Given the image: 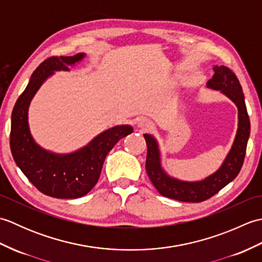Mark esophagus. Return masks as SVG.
<instances>
[{"label": "esophagus", "instance_id": "obj_1", "mask_svg": "<svg viewBox=\"0 0 262 262\" xmlns=\"http://www.w3.org/2000/svg\"><path fill=\"white\" fill-rule=\"evenodd\" d=\"M138 126H140L141 128H143V129H151V128L153 127V122L151 120H148L146 118H142L140 121H138Z\"/></svg>", "mask_w": 262, "mask_h": 262}]
</instances>
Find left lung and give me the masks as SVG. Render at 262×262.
<instances>
[{
    "label": "left lung",
    "mask_w": 262,
    "mask_h": 262,
    "mask_svg": "<svg viewBox=\"0 0 262 262\" xmlns=\"http://www.w3.org/2000/svg\"><path fill=\"white\" fill-rule=\"evenodd\" d=\"M215 74L207 82V88L220 90L235 103L238 110V125L232 148L223 164L213 174L200 181H182L170 177L161 166V155L157 140L144 134L147 145L146 172L154 187L164 197L186 203H200L213 197L229 185L240 172L250 136V119L244 102L242 86L236 75L226 66H214Z\"/></svg>",
    "instance_id": "8db88e82"
}]
</instances>
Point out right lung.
<instances>
[{"label":"right lung","mask_w":262,"mask_h":262,"mask_svg":"<svg viewBox=\"0 0 262 262\" xmlns=\"http://www.w3.org/2000/svg\"><path fill=\"white\" fill-rule=\"evenodd\" d=\"M84 56V53H79L43 60L16 100L11 117L10 147L15 163L28 180L49 197L75 199L85 196L98 182L111 148L133 133L129 125L115 126L94 137L84 147L69 154L47 151L33 140L28 122V109L33 96L54 72L70 71L69 66L81 62Z\"/></svg>","instance_id":"add662e5"}]
</instances>
